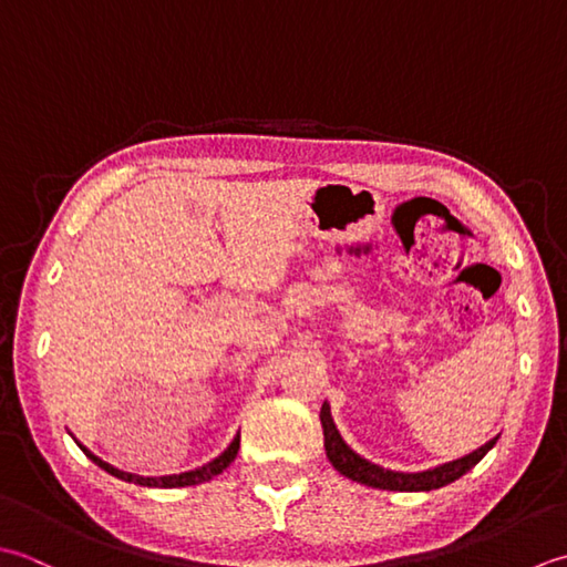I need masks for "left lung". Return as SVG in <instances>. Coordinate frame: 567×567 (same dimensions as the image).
I'll use <instances>...</instances> for the list:
<instances>
[{
    "label": "left lung",
    "instance_id": "left-lung-1",
    "mask_svg": "<svg viewBox=\"0 0 567 567\" xmlns=\"http://www.w3.org/2000/svg\"><path fill=\"white\" fill-rule=\"evenodd\" d=\"M320 423H322V435H326V453L328 460L332 462V467L340 472V475L350 477L352 482L367 484V487L374 489H389V492H431V489H441L445 484L460 480L462 475L477 465V462L489 453L494 447L496 437H492L489 443H484L482 447L472 450L470 455L457 457L453 462H445V465H437L433 470H423V472H396V470H384L374 465V462L364 460L362 455H357L354 450L342 441V435L334 425L332 415H330V403L326 401L320 409Z\"/></svg>",
    "mask_w": 567,
    "mask_h": 567
}]
</instances>
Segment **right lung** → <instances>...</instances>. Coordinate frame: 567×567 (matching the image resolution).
Wrapping results in <instances>:
<instances>
[{
	"mask_svg": "<svg viewBox=\"0 0 567 567\" xmlns=\"http://www.w3.org/2000/svg\"><path fill=\"white\" fill-rule=\"evenodd\" d=\"M75 441V437H73ZM78 443V441H75ZM78 447L83 450V453L95 462L97 467H102L105 472H110L112 477L117 480H124V482H132V484H138V487H164V489H173V487H190V484H203V482H210L213 477H217L219 472L229 467V462H233L237 457V450H239V433L235 435V441L229 443V447L225 450L223 455H217L215 460L207 462V465L203 467H195V470H188V472H181V475H164V477H142V475H132V472H124V470H117L112 467L110 462H105L102 457H97L95 453H90V450L78 443Z\"/></svg>",
	"mask_w": 567,
	"mask_h": 567,
	"instance_id": "add662e5",
	"label": "right lung"
}]
</instances>
